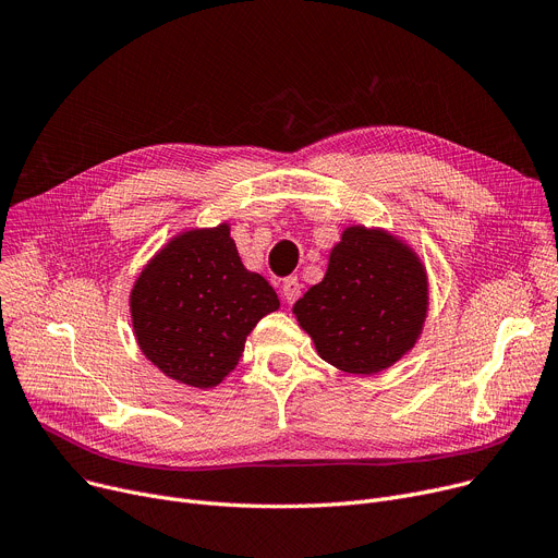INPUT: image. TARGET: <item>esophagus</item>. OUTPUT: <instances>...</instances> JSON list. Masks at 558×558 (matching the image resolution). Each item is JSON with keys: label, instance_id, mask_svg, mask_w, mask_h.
I'll return each instance as SVG.
<instances>
[{"label": "esophagus", "instance_id": "obj_1", "mask_svg": "<svg viewBox=\"0 0 558 558\" xmlns=\"http://www.w3.org/2000/svg\"><path fill=\"white\" fill-rule=\"evenodd\" d=\"M280 293H282V301H284L287 305H291V303L301 295V282H299V278H287V280L282 282V287H280Z\"/></svg>", "mask_w": 558, "mask_h": 558}]
</instances>
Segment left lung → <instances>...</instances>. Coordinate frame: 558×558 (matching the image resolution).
Returning a JSON list of instances; mask_svg holds the SVG:
<instances>
[{
  "label": "left lung",
  "mask_w": 558,
  "mask_h": 558,
  "mask_svg": "<svg viewBox=\"0 0 558 558\" xmlns=\"http://www.w3.org/2000/svg\"><path fill=\"white\" fill-rule=\"evenodd\" d=\"M293 314L323 361L350 375H377L411 352L428 314L420 255L384 229L348 227L325 278Z\"/></svg>",
  "instance_id": "1"
}]
</instances>
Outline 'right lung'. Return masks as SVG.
Listing matches in <instances>:
<instances>
[{
	"label": "right lung",
	"mask_w": 558,
	"mask_h": 558,
	"mask_svg": "<svg viewBox=\"0 0 558 558\" xmlns=\"http://www.w3.org/2000/svg\"><path fill=\"white\" fill-rule=\"evenodd\" d=\"M278 307L274 287L242 265L227 221L174 235L130 291L141 352L166 377L193 388L225 381L251 329Z\"/></svg>",
	"instance_id": "add662e5"
}]
</instances>
